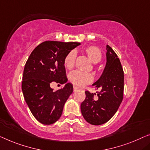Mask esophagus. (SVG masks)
Wrapping results in <instances>:
<instances>
[{
    "label": "esophagus",
    "instance_id": "1",
    "mask_svg": "<svg viewBox=\"0 0 150 150\" xmlns=\"http://www.w3.org/2000/svg\"><path fill=\"white\" fill-rule=\"evenodd\" d=\"M78 89H79V88H78V87H77V86H73V91H77V90H78Z\"/></svg>",
    "mask_w": 150,
    "mask_h": 150
}]
</instances>
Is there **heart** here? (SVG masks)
I'll list each match as a JSON object with an SVG mask.
<instances>
[{
  "instance_id": "obj_1",
  "label": "heart",
  "mask_w": 150,
  "mask_h": 150,
  "mask_svg": "<svg viewBox=\"0 0 150 150\" xmlns=\"http://www.w3.org/2000/svg\"><path fill=\"white\" fill-rule=\"evenodd\" d=\"M84 52L93 63H97L101 61L102 52L98 47L95 46H88L84 48ZM75 58L76 52L74 50H71L65 56L64 59V66L66 69L71 70L73 68ZM69 79L75 86H83L92 81L93 77L92 74L89 73H83L75 71L69 74Z\"/></svg>"
}]
</instances>
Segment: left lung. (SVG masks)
<instances>
[{
	"mask_svg": "<svg viewBox=\"0 0 150 150\" xmlns=\"http://www.w3.org/2000/svg\"><path fill=\"white\" fill-rule=\"evenodd\" d=\"M106 50V64L103 73L93 84L101 91H97V95L86 91V99L81 104L83 117L93 125L108 122L117 112L123 99V69L112 48L107 45Z\"/></svg>",
	"mask_w": 150,
	"mask_h": 150,
	"instance_id": "obj_1",
	"label": "left lung"
}]
</instances>
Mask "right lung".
<instances>
[{
    "instance_id": "1",
    "label": "right lung",
    "mask_w": 150,
    "mask_h": 150,
    "mask_svg": "<svg viewBox=\"0 0 150 150\" xmlns=\"http://www.w3.org/2000/svg\"><path fill=\"white\" fill-rule=\"evenodd\" d=\"M78 42H44L32 51L23 70L22 91L27 104L36 119L44 125L54 123L61 117L64 105L71 93L73 85L53 91L52 81H67L64 59Z\"/></svg>"
}]
</instances>
